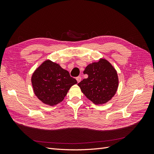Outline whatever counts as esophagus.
<instances>
[{"mask_svg": "<svg viewBox=\"0 0 154 154\" xmlns=\"http://www.w3.org/2000/svg\"><path fill=\"white\" fill-rule=\"evenodd\" d=\"M76 80H77V82H78V83L80 82L81 80H82V77H81V76H78V77H76Z\"/></svg>", "mask_w": 154, "mask_h": 154, "instance_id": "obj_1", "label": "esophagus"}]
</instances>
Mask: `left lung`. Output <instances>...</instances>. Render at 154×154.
Segmentation results:
<instances>
[{
	"label": "left lung",
	"instance_id": "1",
	"mask_svg": "<svg viewBox=\"0 0 154 154\" xmlns=\"http://www.w3.org/2000/svg\"><path fill=\"white\" fill-rule=\"evenodd\" d=\"M83 74L88 78L78 83L87 98L96 105H101L111 100L117 91L118 76L113 66L105 59L91 63Z\"/></svg>",
	"mask_w": 154,
	"mask_h": 154
}]
</instances>
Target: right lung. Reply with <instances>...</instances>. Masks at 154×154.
<instances>
[{"label": "right lung", "mask_w": 154, "mask_h": 154, "mask_svg": "<svg viewBox=\"0 0 154 154\" xmlns=\"http://www.w3.org/2000/svg\"><path fill=\"white\" fill-rule=\"evenodd\" d=\"M31 82L37 97L50 106L62 102L69 88L77 83L67 71L50 60H46L35 70Z\"/></svg>", "instance_id": "right-lung-1"}]
</instances>
